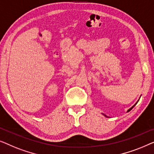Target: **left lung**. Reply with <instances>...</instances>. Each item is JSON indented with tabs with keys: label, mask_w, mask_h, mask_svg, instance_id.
<instances>
[{
	"label": "left lung",
	"mask_w": 154,
	"mask_h": 154,
	"mask_svg": "<svg viewBox=\"0 0 154 154\" xmlns=\"http://www.w3.org/2000/svg\"><path fill=\"white\" fill-rule=\"evenodd\" d=\"M138 101H139V100H137V103H136L135 104V105H134L133 106V107H131V108H130V109H128V111H127V112H130V111H131V110L132 109H133V108L134 107H135V106L136 105V104H137V103H138ZM103 114V115H104V116H106V117H108V116H107V115H105V114Z\"/></svg>",
	"instance_id": "left-lung-1"
}]
</instances>
